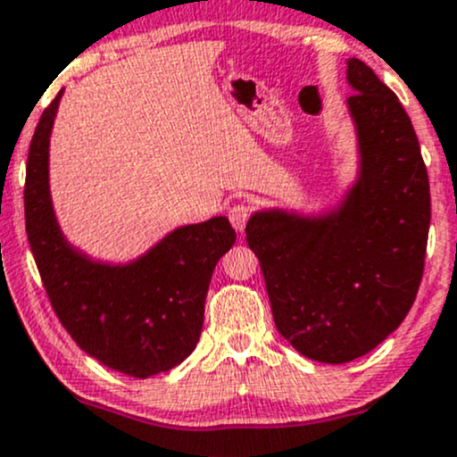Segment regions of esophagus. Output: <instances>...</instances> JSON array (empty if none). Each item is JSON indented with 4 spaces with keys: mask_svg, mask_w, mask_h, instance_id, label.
<instances>
[{
    "mask_svg": "<svg viewBox=\"0 0 457 457\" xmlns=\"http://www.w3.org/2000/svg\"><path fill=\"white\" fill-rule=\"evenodd\" d=\"M248 218H251V206H248L246 202H235V204L228 209L230 224H233V228L239 230V233L246 228Z\"/></svg>",
    "mask_w": 457,
    "mask_h": 457,
    "instance_id": "1",
    "label": "esophagus"
}]
</instances>
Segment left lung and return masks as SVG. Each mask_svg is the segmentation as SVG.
<instances>
[{
  "label": "left lung",
  "mask_w": 457,
  "mask_h": 457,
  "mask_svg": "<svg viewBox=\"0 0 457 457\" xmlns=\"http://www.w3.org/2000/svg\"><path fill=\"white\" fill-rule=\"evenodd\" d=\"M347 83L361 162L341 204L323 215L257 211L246 224L277 330L332 365L368 354L407 317L431 222L427 167L398 96L359 59L347 61Z\"/></svg>",
  "instance_id": "left-lung-1"
}]
</instances>
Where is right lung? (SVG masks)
<instances>
[{"mask_svg": "<svg viewBox=\"0 0 457 457\" xmlns=\"http://www.w3.org/2000/svg\"><path fill=\"white\" fill-rule=\"evenodd\" d=\"M61 94L46 107L26 164V233L61 326L98 363L134 376L180 365L200 338L204 299L220 257L235 244L227 218L164 235L129 263L89 260L61 233L50 197V134Z\"/></svg>", "mask_w": 457, "mask_h": 457, "instance_id": "1", "label": "right lung"}]
</instances>
